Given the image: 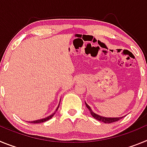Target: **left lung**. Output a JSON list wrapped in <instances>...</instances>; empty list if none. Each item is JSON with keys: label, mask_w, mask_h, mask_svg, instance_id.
I'll return each instance as SVG.
<instances>
[{"label": "left lung", "mask_w": 147, "mask_h": 147, "mask_svg": "<svg viewBox=\"0 0 147 147\" xmlns=\"http://www.w3.org/2000/svg\"><path fill=\"white\" fill-rule=\"evenodd\" d=\"M85 105H86V107H88V110H90V113H91L92 116H93L94 119H97V120L100 121H102L104 122V123H106V124H110V123H113V122H115V121H117L120 120V119H121L123 117H119V118H107V117H102V116H101V115H97V114L94 113L92 111V110L90 109V107H89V105H87L86 103H85Z\"/></svg>", "instance_id": "obj_1"}]
</instances>
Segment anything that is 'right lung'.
<instances>
[{"label": "right lung", "mask_w": 147, "mask_h": 147, "mask_svg": "<svg viewBox=\"0 0 147 147\" xmlns=\"http://www.w3.org/2000/svg\"><path fill=\"white\" fill-rule=\"evenodd\" d=\"M59 106H58L57 108V110H56V111H55V112L54 113L52 114V115H49V116H48L47 118H45V119H39V120H37V121H30V123H33V124H38V123H42V122H45V121H46L49 120V119H51V118L53 117V116H54V114L56 113V112H57V111L58 108H59Z\"/></svg>", "instance_id": "add662e5"}]
</instances>
